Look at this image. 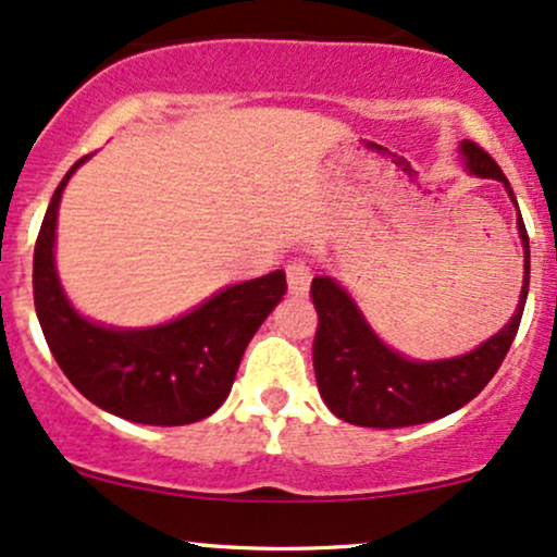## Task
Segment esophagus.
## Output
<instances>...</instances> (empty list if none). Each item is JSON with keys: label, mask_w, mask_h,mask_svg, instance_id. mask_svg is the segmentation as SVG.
I'll use <instances>...</instances> for the list:
<instances>
[{"label": "esophagus", "mask_w": 557, "mask_h": 557, "mask_svg": "<svg viewBox=\"0 0 557 557\" xmlns=\"http://www.w3.org/2000/svg\"><path fill=\"white\" fill-rule=\"evenodd\" d=\"M285 274H287V290H290L293 296H304V293L309 290L311 270H309V264H306L304 259L287 261Z\"/></svg>", "instance_id": "obj_1"}]
</instances>
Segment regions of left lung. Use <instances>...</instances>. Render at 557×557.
Instances as JSON below:
<instances>
[{
    "label": "left lung",
    "instance_id": "left-lung-1",
    "mask_svg": "<svg viewBox=\"0 0 557 557\" xmlns=\"http://www.w3.org/2000/svg\"><path fill=\"white\" fill-rule=\"evenodd\" d=\"M461 151L466 168L479 177L500 181L516 201L508 177L482 146L463 140ZM519 233L527 261H523V287L516 314L487 343L458 359L426 363L403 359L369 330L354 300L335 280H311V300L319 317L314 374L330 411L348 424L398 430V426L443 419L474 400L500 369L521 324L529 293V235L521 214Z\"/></svg>",
    "mask_w": 557,
    "mask_h": 557
}]
</instances>
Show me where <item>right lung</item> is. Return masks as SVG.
I'll return each mask as SVG.
<instances>
[{
	"instance_id": "obj_1",
	"label": "right lung",
	"mask_w": 557,
	"mask_h": 557,
	"mask_svg": "<svg viewBox=\"0 0 557 557\" xmlns=\"http://www.w3.org/2000/svg\"><path fill=\"white\" fill-rule=\"evenodd\" d=\"M81 157L57 185L34 251V304L49 350L78 393L138 424L183 426L227 398L246 345L285 296V272L225 287L196 311L154 330H107L75 314L54 272L57 207Z\"/></svg>"
}]
</instances>
